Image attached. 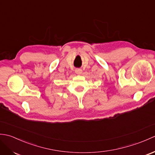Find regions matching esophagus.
Returning <instances> with one entry per match:
<instances>
[{"instance_id": "34e87169", "label": "esophagus", "mask_w": 155, "mask_h": 155, "mask_svg": "<svg viewBox=\"0 0 155 155\" xmlns=\"http://www.w3.org/2000/svg\"><path fill=\"white\" fill-rule=\"evenodd\" d=\"M75 72L77 74H81L82 72H83V71H82V69H81V68H77L75 70Z\"/></svg>"}]
</instances>
